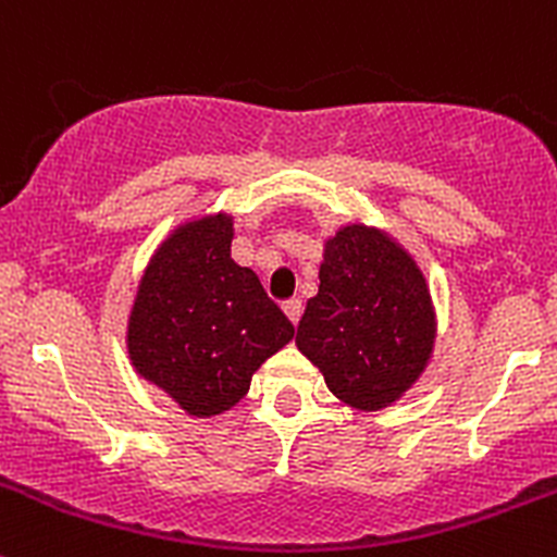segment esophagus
Listing matches in <instances>:
<instances>
[{"instance_id": "obj_1", "label": "esophagus", "mask_w": 557, "mask_h": 557, "mask_svg": "<svg viewBox=\"0 0 557 557\" xmlns=\"http://www.w3.org/2000/svg\"><path fill=\"white\" fill-rule=\"evenodd\" d=\"M283 310H285V315L290 318V323H299L305 305H301V299H288V301H283Z\"/></svg>"}]
</instances>
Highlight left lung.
Here are the masks:
<instances>
[{
	"instance_id": "left-lung-1",
	"label": "left lung",
	"mask_w": 557,
	"mask_h": 557,
	"mask_svg": "<svg viewBox=\"0 0 557 557\" xmlns=\"http://www.w3.org/2000/svg\"><path fill=\"white\" fill-rule=\"evenodd\" d=\"M318 280L296 348L343 403L386 408L413 386L433 354L435 312L424 274L386 234L345 225L326 242Z\"/></svg>"
}]
</instances>
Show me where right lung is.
Returning a JSON list of instances; mask_svg holds the SVG:
<instances>
[{"mask_svg":"<svg viewBox=\"0 0 557 557\" xmlns=\"http://www.w3.org/2000/svg\"><path fill=\"white\" fill-rule=\"evenodd\" d=\"M228 214L180 225L149 261L127 326L135 370L193 416L234 408L294 323L231 258Z\"/></svg>","mask_w":557,"mask_h":557,"instance_id":"right-lung-1","label":"right lung"}]
</instances>
